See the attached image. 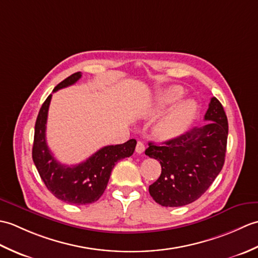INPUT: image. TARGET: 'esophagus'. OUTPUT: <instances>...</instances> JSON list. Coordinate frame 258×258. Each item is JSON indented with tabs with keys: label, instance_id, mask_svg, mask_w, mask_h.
Listing matches in <instances>:
<instances>
[{
	"label": "esophagus",
	"instance_id": "obj_1",
	"mask_svg": "<svg viewBox=\"0 0 258 258\" xmlns=\"http://www.w3.org/2000/svg\"><path fill=\"white\" fill-rule=\"evenodd\" d=\"M135 151H136V153H139V154H142V153L145 151V145L143 144V142H141V141L138 142Z\"/></svg>",
	"mask_w": 258,
	"mask_h": 258
}]
</instances>
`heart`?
<instances>
[{
	"label": "heart",
	"mask_w": 258,
	"mask_h": 258,
	"mask_svg": "<svg viewBox=\"0 0 258 258\" xmlns=\"http://www.w3.org/2000/svg\"><path fill=\"white\" fill-rule=\"evenodd\" d=\"M184 91L180 86H172L160 92L155 102V112L162 111L172 106L180 97ZM196 112V104L191 100H184L174 105L164 115L160 122V131L164 136L173 138L184 133L188 127Z\"/></svg>",
	"instance_id": "1"
}]
</instances>
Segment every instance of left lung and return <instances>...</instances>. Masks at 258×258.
I'll return each instance as SVG.
<instances>
[{
	"mask_svg": "<svg viewBox=\"0 0 258 258\" xmlns=\"http://www.w3.org/2000/svg\"><path fill=\"white\" fill-rule=\"evenodd\" d=\"M208 122L164 142L149 143L145 154L160 162L162 173L150 185L158 204L178 207L190 204L205 193L225 162L228 135L227 116L216 97H212L204 116Z\"/></svg>",
	"mask_w": 258,
	"mask_h": 258,
	"instance_id": "1",
	"label": "left lung"
}]
</instances>
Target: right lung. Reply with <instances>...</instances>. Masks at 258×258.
Wrapping results in <instances>:
<instances>
[{
  "label": "right lung",
  "mask_w": 258,
  "mask_h": 258,
  "mask_svg": "<svg viewBox=\"0 0 258 258\" xmlns=\"http://www.w3.org/2000/svg\"><path fill=\"white\" fill-rule=\"evenodd\" d=\"M81 76V72L72 74L54 87L53 92L73 85ZM51 98L52 94L47 96L37 115L32 150L33 162L47 189L56 199L72 205L91 204L103 195L115 164L133 154L136 141L132 139L124 144L104 146L85 162L72 166L63 165L53 156L45 138Z\"/></svg>",
  "instance_id": "add662e5"
}]
</instances>
